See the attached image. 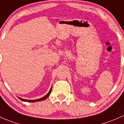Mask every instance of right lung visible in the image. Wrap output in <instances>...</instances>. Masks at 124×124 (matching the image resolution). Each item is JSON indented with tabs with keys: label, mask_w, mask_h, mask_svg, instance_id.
Returning a JSON list of instances; mask_svg holds the SVG:
<instances>
[{
	"label": "right lung",
	"mask_w": 124,
	"mask_h": 124,
	"mask_svg": "<svg viewBox=\"0 0 124 124\" xmlns=\"http://www.w3.org/2000/svg\"><path fill=\"white\" fill-rule=\"evenodd\" d=\"M52 88H53V86H51V88L50 90H49V91L48 92V94H46V95H45L44 97H43L40 98V99H36V100H25V99H22V98H20V97H18L19 98V99H20L21 101H27V102H31V103H33V102H37V101H42V100H45V99H46L49 96V95H50L51 93V91H52Z\"/></svg>",
	"instance_id": "1"
}]
</instances>
